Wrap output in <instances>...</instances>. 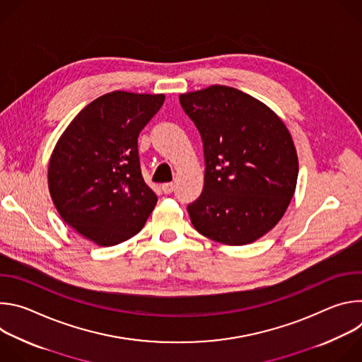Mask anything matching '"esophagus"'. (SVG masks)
I'll list each match as a JSON object with an SVG mask.
<instances>
[{"label": "esophagus", "mask_w": 362, "mask_h": 362, "mask_svg": "<svg viewBox=\"0 0 362 362\" xmlns=\"http://www.w3.org/2000/svg\"><path fill=\"white\" fill-rule=\"evenodd\" d=\"M162 190L165 193H172L175 190V183L173 182H169V183H163L162 185Z\"/></svg>", "instance_id": "esophagus-1"}]
</instances>
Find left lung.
Listing matches in <instances>:
<instances>
[{
    "label": "left lung",
    "instance_id": "obj_1",
    "mask_svg": "<svg viewBox=\"0 0 362 362\" xmlns=\"http://www.w3.org/2000/svg\"><path fill=\"white\" fill-rule=\"evenodd\" d=\"M204 153L203 192L187 206L194 229L219 243L247 245L275 228L293 197L298 154L267 105L228 86L179 95Z\"/></svg>",
    "mask_w": 362,
    "mask_h": 362
}]
</instances>
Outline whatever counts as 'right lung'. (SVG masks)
<instances>
[{"label": "right lung", "mask_w": 362, "mask_h": 362, "mask_svg": "<svg viewBox=\"0 0 362 362\" xmlns=\"http://www.w3.org/2000/svg\"><path fill=\"white\" fill-rule=\"evenodd\" d=\"M165 94L112 91L67 126L48 163V190L63 221L98 246L141 230L158 202L140 170L137 137Z\"/></svg>", "instance_id": "1"}]
</instances>
